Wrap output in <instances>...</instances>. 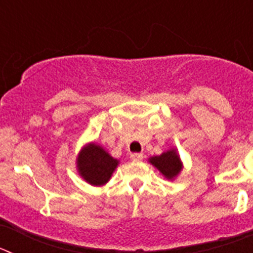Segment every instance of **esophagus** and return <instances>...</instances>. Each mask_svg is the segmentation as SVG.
<instances>
[{
  "label": "esophagus",
  "mask_w": 253,
  "mask_h": 253,
  "mask_svg": "<svg viewBox=\"0 0 253 253\" xmlns=\"http://www.w3.org/2000/svg\"><path fill=\"white\" fill-rule=\"evenodd\" d=\"M130 160L131 161H142L143 160V154L142 153H133V154H130Z\"/></svg>",
  "instance_id": "34e87169"
}]
</instances>
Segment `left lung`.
<instances>
[{
	"label": "left lung",
	"instance_id": "obj_1",
	"mask_svg": "<svg viewBox=\"0 0 253 253\" xmlns=\"http://www.w3.org/2000/svg\"><path fill=\"white\" fill-rule=\"evenodd\" d=\"M149 162L169 180H173L182 169V162L176 149H169L167 152H163L161 156L151 157Z\"/></svg>",
	"mask_w": 253,
	"mask_h": 253
}]
</instances>
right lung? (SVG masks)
<instances>
[{
	"instance_id": "1",
	"label": "right lung",
	"mask_w": 253,
	"mask_h": 253,
	"mask_svg": "<svg viewBox=\"0 0 253 253\" xmlns=\"http://www.w3.org/2000/svg\"><path fill=\"white\" fill-rule=\"evenodd\" d=\"M119 161L111 157L101 146L88 143L77 157V171L86 182L93 186H102L110 180Z\"/></svg>"
}]
</instances>
